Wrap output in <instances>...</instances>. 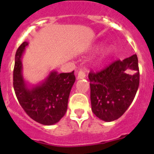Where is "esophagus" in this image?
<instances>
[{
    "label": "esophagus",
    "mask_w": 154,
    "mask_h": 154,
    "mask_svg": "<svg viewBox=\"0 0 154 154\" xmlns=\"http://www.w3.org/2000/svg\"><path fill=\"white\" fill-rule=\"evenodd\" d=\"M85 77V73L82 70H79L78 72V75H77V79H82Z\"/></svg>",
    "instance_id": "esophagus-1"
}]
</instances>
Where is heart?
I'll return each mask as SVG.
<instances>
[{
    "mask_svg": "<svg viewBox=\"0 0 154 154\" xmlns=\"http://www.w3.org/2000/svg\"><path fill=\"white\" fill-rule=\"evenodd\" d=\"M111 51H112V50H111V48H110L109 47L106 48L102 51L101 55H100V56H99V59H98L97 61V63L98 64L103 63V62H104V61L106 60L109 56L110 54H111Z\"/></svg>",
    "mask_w": 154,
    "mask_h": 154,
    "instance_id": "1",
    "label": "heart"
}]
</instances>
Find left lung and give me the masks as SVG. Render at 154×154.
I'll return each mask as SVG.
<instances>
[{"instance_id": "left-lung-1", "label": "left lung", "mask_w": 154, "mask_h": 154, "mask_svg": "<svg viewBox=\"0 0 154 154\" xmlns=\"http://www.w3.org/2000/svg\"><path fill=\"white\" fill-rule=\"evenodd\" d=\"M89 79L93 113L106 122L119 119L129 108L138 89L137 55L115 61L100 72H90Z\"/></svg>"}]
</instances>
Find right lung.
Returning <instances> with one entry per match:
<instances>
[{
	"mask_svg": "<svg viewBox=\"0 0 154 154\" xmlns=\"http://www.w3.org/2000/svg\"><path fill=\"white\" fill-rule=\"evenodd\" d=\"M28 43L23 42L15 54L13 85L19 103L30 117L43 125L58 123L67 111L71 89L75 81L74 71H52L42 84L28 88L22 75L21 57Z\"/></svg>",
	"mask_w": 154,
	"mask_h": 154,
	"instance_id": "add662e5",
	"label": "right lung"
}]
</instances>
